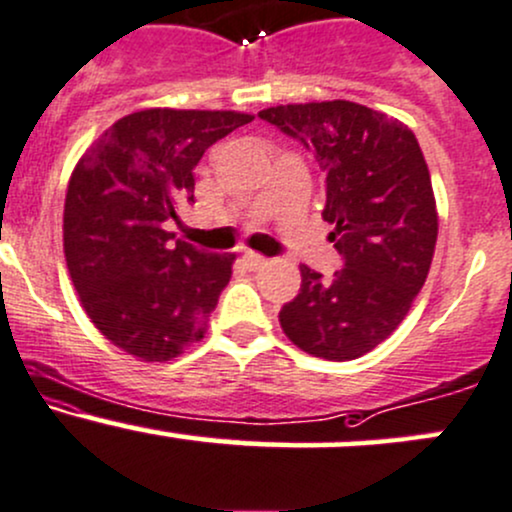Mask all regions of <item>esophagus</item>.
Instances as JSON below:
<instances>
[{
    "mask_svg": "<svg viewBox=\"0 0 512 512\" xmlns=\"http://www.w3.org/2000/svg\"><path fill=\"white\" fill-rule=\"evenodd\" d=\"M243 262L250 269H260V267H265L267 265V257H262L260 252H252V250H247L245 255H243Z\"/></svg>",
    "mask_w": 512,
    "mask_h": 512,
    "instance_id": "34e87169",
    "label": "esophagus"
}]
</instances>
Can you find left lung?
<instances>
[{
	"label": "left lung",
	"mask_w": 512,
	"mask_h": 512,
	"mask_svg": "<svg viewBox=\"0 0 512 512\" xmlns=\"http://www.w3.org/2000/svg\"><path fill=\"white\" fill-rule=\"evenodd\" d=\"M260 119L301 140L325 177L323 218L345 267L330 279L301 265L284 303L286 338L313 357L357 359L411 311L437 243L430 170L411 128L355 101L269 106Z\"/></svg>",
	"instance_id": "8db88e82"
}]
</instances>
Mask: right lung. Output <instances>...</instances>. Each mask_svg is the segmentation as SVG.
<instances>
[{
    "mask_svg": "<svg viewBox=\"0 0 512 512\" xmlns=\"http://www.w3.org/2000/svg\"><path fill=\"white\" fill-rule=\"evenodd\" d=\"M240 111L143 109L123 116L72 170L63 245L82 308L106 340L167 362L206 333L235 255L174 240L165 223L194 201V167L250 123Z\"/></svg>",
    "mask_w": 512,
    "mask_h": 512,
    "instance_id": "1",
    "label": "right lung"
}]
</instances>
